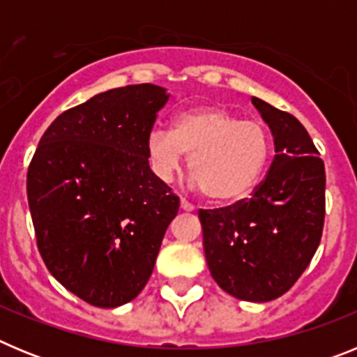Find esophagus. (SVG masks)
<instances>
[{"mask_svg": "<svg viewBox=\"0 0 357 357\" xmlns=\"http://www.w3.org/2000/svg\"><path fill=\"white\" fill-rule=\"evenodd\" d=\"M181 209L185 211V213H193L195 207L191 206V204H189V202L185 200V198H182V200H181Z\"/></svg>", "mask_w": 357, "mask_h": 357, "instance_id": "obj_1", "label": "esophagus"}]
</instances>
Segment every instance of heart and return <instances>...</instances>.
I'll return each instance as SVG.
<instances>
[{"label": "heart", "mask_w": 357, "mask_h": 357, "mask_svg": "<svg viewBox=\"0 0 357 357\" xmlns=\"http://www.w3.org/2000/svg\"><path fill=\"white\" fill-rule=\"evenodd\" d=\"M151 168L169 181L189 155L195 185L214 204H236L257 188L272 155V135L263 123L245 121L223 107L204 105L181 112L172 130L148 135Z\"/></svg>", "instance_id": "obj_1"}]
</instances>
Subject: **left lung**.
Listing matches in <instances>:
<instances>
[{"label": "left lung", "instance_id": "obj_1", "mask_svg": "<svg viewBox=\"0 0 357 357\" xmlns=\"http://www.w3.org/2000/svg\"><path fill=\"white\" fill-rule=\"evenodd\" d=\"M273 135L275 157L248 200L200 209L207 266L239 301L270 302L304 273L320 245L326 168L295 116L252 98Z\"/></svg>", "mask_w": 357, "mask_h": 357}]
</instances>
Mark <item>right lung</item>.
<instances>
[{
    "mask_svg": "<svg viewBox=\"0 0 357 357\" xmlns=\"http://www.w3.org/2000/svg\"><path fill=\"white\" fill-rule=\"evenodd\" d=\"M168 98L153 84L96 94L50 125L28 168L43 261L96 307H118L143 291L178 213V197L151 172L146 153Z\"/></svg>",
    "mask_w": 357,
    "mask_h": 357,
    "instance_id": "right-lung-1",
    "label": "right lung"
}]
</instances>
